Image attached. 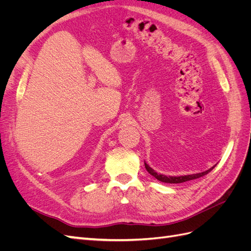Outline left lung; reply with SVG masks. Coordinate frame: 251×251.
<instances>
[{"instance_id": "obj_1", "label": "left lung", "mask_w": 251, "mask_h": 251, "mask_svg": "<svg viewBox=\"0 0 251 251\" xmlns=\"http://www.w3.org/2000/svg\"><path fill=\"white\" fill-rule=\"evenodd\" d=\"M144 165H146V169L147 171L151 175V176H154L157 180L161 181V182H165V183H183V182L189 181V180H194L197 178H200L205 176V175L208 174L210 171H212V169L215 168L216 165L212 166L209 170L202 172V173H198V174H193V175H186V176H177V177H172V176H165V175H161V174H157L153 169L150 168V166L144 162Z\"/></svg>"}]
</instances>
